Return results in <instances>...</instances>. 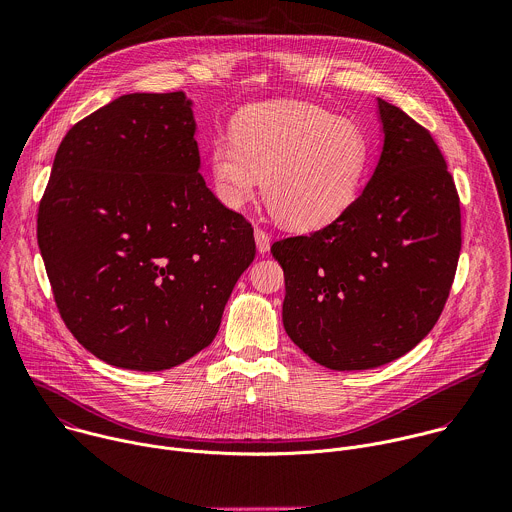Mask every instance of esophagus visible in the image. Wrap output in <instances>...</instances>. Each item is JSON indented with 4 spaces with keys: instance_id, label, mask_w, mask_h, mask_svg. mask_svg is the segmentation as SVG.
I'll return each instance as SVG.
<instances>
[{
    "instance_id": "esophagus-1",
    "label": "esophagus",
    "mask_w": 512,
    "mask_h": 512,
    "mask_svg": "<svg viewBox=\"0 0 512 512\" xmlns=\"http://www.w3.org/2000/svg\"><path fill=\"white\" fill-rule=\"evenodd\" d=\"M255 243H257V251L259 253H267L269 251V245H271V239L269 235L263 231V229H255Z\"/></svg>"
}]
</instances>
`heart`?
<instances>
[{
  "instance_id": "b5f03b06",
  "label": "heart",
  "mask_w": 512,
  "mask_h": 512,
  "mask_svg": "<svg viewBox=\"0 0 512 512\" xmlns=\"http://www.w3.org/2000/svg\"><path fill=\"white\" fill-rule=\"evenodd\" d=\"M235 139L210 148L214 192L243 206L263 178V200L277 223L314 231L356 198L367 166V139L348 119L314 103H269L237 117Z\"/></svg>"
}]
</instances>
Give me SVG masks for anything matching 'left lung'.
Wrapping results in <instances>:
<instances>
[{
    "instance_id": "1",
    "label": "left lung",
    "mask_w": 512,
    "mask_h": 512,
    "mask_svg": "<svg viewBox=\"0 0 512 512\" xmlns=\"http://www.w3.org/2000/svg\"><path fill=\"white\" fill-rule=\"evenodd\" d=\"M383 152L362 194L328 227L271 245L283 328L332 371H367L417 346L456 275L460 198L431 133L379 99Z\"/></svg>"
}]
</instances>
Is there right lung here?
Wrapping results in <instances>:
<instances>
[{
    "label": "right lung",
    "instance_id": "obj_1",
    "mask_svg": "<svg viewBox=\"0 0 512 512\" xmlns=\"http://www.w3.org/2000/svg\"><path fill=\"white\" fill-rule=\"evenodd\" d=\"M192 101L131 93L72 125L38 208V247L58 312L91 354L166 371L206 348L253 227L198 172Z\"/></svg>",
    "mask_w": 512,
    "mask_h": 512
}]
</instances>
